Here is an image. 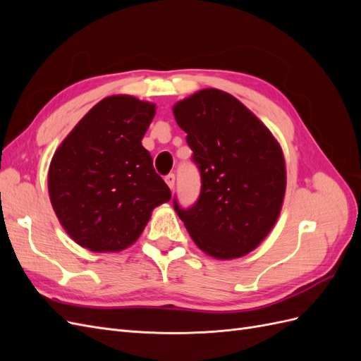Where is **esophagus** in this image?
I'll return each mask as SVG.
<instances>
[{
  "label": "esophagus",
  "instance_id": "esophagus-1",
  "mask_svg": "<svg viewBox=\"0 0 361 361\" xmlns=\"http://www.w3.org/2000/svg\"><path fill=\"white\" fill-rule=\"evenodd\" d=\"M174 180H176V178H174V174H173V173L167 174V176H166V183L169 185V188H170V190H173V188H174Z\"/></svg>",
  "mask_w": 361,
  "mask_h": 361
}]
</instances>
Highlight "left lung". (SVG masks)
I'll list each match as a JSON object with an SVG mask.
<instances>
[{
  "instance_id": "obj_1",
  "label": "left lung",
  "mask_w": 361,
  "mask_h": 361,
  "mask_svg": "<svg viewBox=\"0 0 361 361\" xmlns=\"http://www.w3.org/2000/svg\"><path fill=\"white\" fill-rule=\"evenodd\" d=\"M202 176L200 197L180 220L203 253L231 260L253 251L276 226L286 191V164L271 130L238 101L203 89L173 105Z\"/></svg>"
}]
</instances>
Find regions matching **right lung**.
<instances>
[{"instance_id":"add662e5","label":"right lung","mask_w":361,"mask_h":361,"mask_svg":"<svg viewBox=\"0 0 361 361\" xmlns=\"http://www.w3.org/2000/svg\"><path fill=\"white\" fill-rule=\"evenodd\" d=\"M157 105L113 94L87 113L54 154L48 171L52 209L73 241L117 253L143 233L171 191L141 145Z\"/></svg>"}]
</instances>
